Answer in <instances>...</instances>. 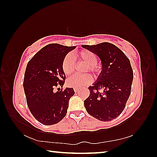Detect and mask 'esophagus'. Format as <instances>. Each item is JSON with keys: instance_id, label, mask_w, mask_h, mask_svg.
I'll use <instances>...</instances> for the list:
<instances>
[{"instance_id": "obj_1", "label": "esophagus", "mask_w": 157, "mask_h": 157, "mask_svg": "<svg viewBox=\"0 0 157 157\" xmlns=\"http://www.w3.org/2000/svg\"><path fill=\"white\" fill-rule=\"evenodd\" d=\"M79 90V88H74V91H75V92L78 91Z\"/></svg>"}]
</instances>
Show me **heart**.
Masks as SVG:
<instances>
[{
	"instance_id": "heart-1",
	"label": "heart",
	"mask_w": 157,
	"mask_h": 157,
	"mask_svg": "<svg viewBox=\"0 0 157 157\" xmlns=\"http://www.w3.org/2000/svg\"><path fill=\"white\" fill-rule=\"evenodd\" d=\"M77 59L79 62L84 63L86 65L85 68V72H91L94 75H96L100 71V68L97 65L98 58L94 52L88 50H83L77 53ZM75 68V62L70 55H66L63 59L62 63V68L63 73L66 75H70L74 72ZM93 81V78L89 74L84 75H73L69 78L66 83L69 86L74 88H79L91 84Z\"/></svg>"
}]
</instances>
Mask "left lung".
<instances>
[{
  "instance_id": "obj_1",
  "label": "left lung",
  "mask_w": 157,
  "mask_h": 157,
  "mask_svg": "<svg viewBox=\"0 0 157 157\" xmlns=\"http://www.w3.org/2000/svg\"><path fill=\"white\" fill-rule=\"evenodd\" d=\"M82 46L97 55L102 65L97 82L89 87L90 95L84 100V107L98 120L112 121L123 112L131 94L134 74L129 59L120 48L108 42Z\"/></svg>"
}]
</instances>
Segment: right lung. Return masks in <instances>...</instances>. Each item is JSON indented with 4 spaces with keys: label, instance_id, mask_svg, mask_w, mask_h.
I'll return each instance as SVG.
<instances>
[{
    "label": "right lung",
    "instance_id": "1",
    "mask_svg": "<svg viewBox=\"0 0 157 157\" xmlns=\"http://www.w3.org/2000/svg\"><path fill=\"white\" fill-rule=\"evenodd\" d=\"M75 48L48 44L27 64L23 79L26 101L33 116L45 125L57 124L64 118L69 100L75 94L73 88H57V91L55 89L63 86L66 75L62 68V61Z\"/></svg>",
    "mask_w": 157,
    "mask_h": 157
}]
</instances>
